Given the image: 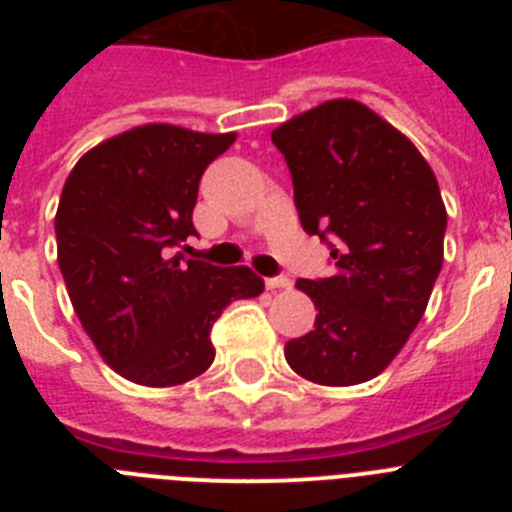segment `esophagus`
Returning a JSON list of instances; mask_svg holds the SVG:
<instances>
[{
    "label": "esophagus",
    "mask_w": 512,
    "mask_h": 512,
    "mask_svg": "<svg viewBox=\"0 0 512 512\" xmlns=\"http://www.w3.org/2000/svg\"><path fill=\"white\" fill-rule=\"evenodd\" d=\"M264 284H266V289H289L292 287V282H289L287 277H269Z\"/></svg>",
    "instance_id": "obj_1"
}]
</instances>
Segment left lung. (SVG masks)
Returning <instances> with one entry per match:
<instances>
[{
    "label": "left lung",
    "instance_id": "8db88e82",
    "mask_svg": "<svg viewBox=\"0 0 512 512\" xmlns=\"http://www.w3.org/2000/svg\"><path fill=\"white\" fill-rule=\"evenodd\" d=\"M302 228L330 246L333 277L300 279L315 328L284 346L307 382L351 387L382 374L423 318L443 264L446 207L413 140L356 99L282 122ZM334 243L327 241V235Z\"/></svg>",
    "mask_w": 512,
    "mask_h": 512
}]
</instances>
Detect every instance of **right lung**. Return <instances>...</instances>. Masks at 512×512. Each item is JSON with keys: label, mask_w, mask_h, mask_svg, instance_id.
I'll use <instances>...</instances> for the list:
<instances>
[{"label": "right lung", "mask_w": 512, "mask_h": 512, "mask_svg": "<svg viewBox=\"0 0 512 512\" xmlns=\"http://www.w3.org/2000/svg\"><path fill=\"white\" fill-rule=\"evenodd\" d=\"M233 140L151 122L84 153L63 184V282L99 356L130 382L174 387L200 377L215 359L210 328L220 312L264 292L248 266L171 256L197 235L200 179Z\"/></svg>", "instance_id": "1"}]
</instances>
